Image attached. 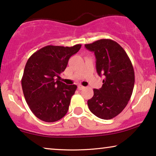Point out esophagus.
Segmentation results:
<instances>
[{
	"label": "esophagus",
	"instance_id": "34e87169",
	"mask_svg": "<svg viewBox=\"0 0 156 156\" xmlns=\"http://www.w3.org/2000/svg\"><path fill=\"white\" fill-rule=\"evenodd\" d=\"M85 87H83V86H82V85H79L78 86V89H79V90H82L83 89H84Z\"/></svg>",
	"mask_w": 156,
	"mask_h": 156
}]
</instances>
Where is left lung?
Wrapping results in <instances>:
<instances>
[{
    "label": "left lung",
    "mask_w": 156,
    "mask_h": 156,
    "mask_svg": "<svg viewBox=\"0 0 156 156\" xmlns=\"http://www.w3.org/2000/svg\"><path fill=\"white\" fill-rule=\"evenodd\" d=\"M85 48L94 52L97 72L104 77L101 88L94 89V96L87 101L89 108L100 119H112L131 99L135 82L133 65L122 47L112 40H97Z\"/></svg>",
    "instance_id": "8db88e82"
}]
</instances>
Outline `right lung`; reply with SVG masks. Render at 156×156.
Listing matches in <instances>:
<instances>
[{
  "instance_id": "add662e5",
  "label": "right lung",
  "mask_w": 156,
  "mask_h": 156,
  "mask_svg": "<svg viewBox=\"0 0 156 156\" xmlns=\"http://www.w3.org/2000/svg\"><path fill=\"white\" fill-rule=\"evenodd\" d=\"M82 44L72 47L48 45L30 57L21 80L23 94L32 112L45 122H55L65 116L77 87L58 79L69 59Z\"/></svg>"
}]
</instances>
